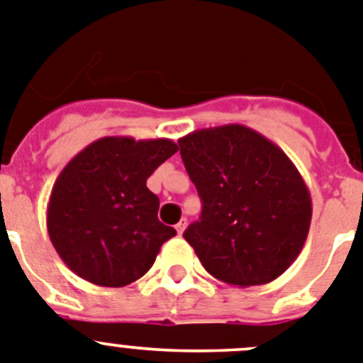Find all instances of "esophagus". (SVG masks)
I'll return each mask as SVG.
<instances>
[{"label":"esophagus","instance_id":"obj_1","mask_svg":"<svg viewBox=\"0 0 363 363\" xmlns=\"http://www.w3.org/2000/svg\"><path fill=\"white\" fill-rule=\"evenodd\" d=\"M186 226H188V220H186V218H181V222H179L177 226H175V230H177L179 235H182V233H184Z\"/></svg>","mask_w":363,"mask_h":363}]
</instances>
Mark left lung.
<instances>
[{
    "label": "left lung",
    "mask_w": 363,
    "mask_h": 363,
    "mask_svg": "<svg viewBox=\"0 0 363 363\" xmlns=\"http://www.w3.org/2000/svg\"><path fill=\"white\" fill-rule=\"evenodd\" d=\"M202 201L184 231L206 271L230 286L279 279L311 226V195L286 153L244 125L202 128L179 139Z\"/></svg>",
    "instance_id": "1"
}]
</instances>
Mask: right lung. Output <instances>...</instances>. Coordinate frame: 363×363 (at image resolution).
I'll list each match as a JSON object with an SVG mask.
<instances>
[{
  "label": "right lung",
  "mask_w": 363,
  "mask_h": 363,
  "mask_svg": "<svg viewBox=\"0 0 363 363\" xmlns=\"http://www.w3.org/2000/svg\"><path fill=\"white\" fill-rule=\"evenodd\" d=\"M169 139L103 137L61 169L47 206L48 237L77 277L104 287L141 279L175 230L157 218L146 179L177 152Z\"/></svg>",
  "instance_id": "right-lung-1"
}]
</instances>
